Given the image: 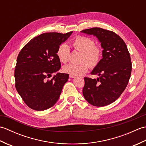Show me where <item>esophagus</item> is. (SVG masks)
<instances>
[{"instance_id":"esophagus-1","label":"esophagus","mask_w":146,"mask_h":146,"mask_svg":"<svg viewBox=\"0 0 146 146\" xmlns=\"http://www.w3.org/2000/svg\"><path fill=\"white\" fill-rule=\"evenodd\" d=\"M70 78H75L76 76L73 75H70Z\"/></svg>"}]
</instances>
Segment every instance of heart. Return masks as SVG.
I'll return each mask as SVG.
<instances>
[{
	"label": "heart",
	"instance_id": "b5f03b06",
	"mask_svg": "<svg viewBox=\"0 0 146 146\" xmlns=\"http://www.w3.org/2000/svg\"><path fill=\"white\" fill-rule=\"evenodd\" d=\"M71 45L76 50L82 52V61L80 64H68L64 66L63 70L64 73L75 76L82 75L88 71L89 65L95 68L100 63L102 57V49L100 46L95 45L93 39L87 36H78L71 42ZM70 49L66 44H61L58 46L56 54L60 62L66 63L69 58Z\"/></svg>",
	"mask_w": 146,
	"mask_h": 146
}]
</instances>
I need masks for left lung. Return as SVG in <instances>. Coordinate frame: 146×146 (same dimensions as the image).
<instances>
[{
  "instance_id": "8db88e82",
  "label": "left lung",
  "mask_w": 146,
  "mask_h": 146,
  "mask_svg": "<svg viewBox=\"0 0 146 146\" xmlns=\"http://www.w3.org/2000/svg\"><path fill=\"white\" fill-rule=\"evenodd\" d=\"M82 33L95 36L104 49L103 58L91 73L99 77H85L83 95L94 106H106L115 101L128 84L132 71L129 52L123 40L111 31L92 27Z\"/></svg>"
}]
</instances>
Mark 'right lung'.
Here are the masks:
<instances>
[{
	"label": "right lung",
	"instance_id": "1",
	"mask_svg": "<svg viewBox=\"0 0 146 146\" xmlns=\"http://www.w3.org/2000/svg\"><path fill=\"white\" fill-rule=\"evenodd\" d=\"M72 33H43L27 42L19 53L14 71L15 88L32 109L47 110L59 99L69 75L58 73L49 78L61 68L56 54L58 46Z\"/></svg>",
	"mask_w": 146,
	"mask_h": 146
}]
</instances>
